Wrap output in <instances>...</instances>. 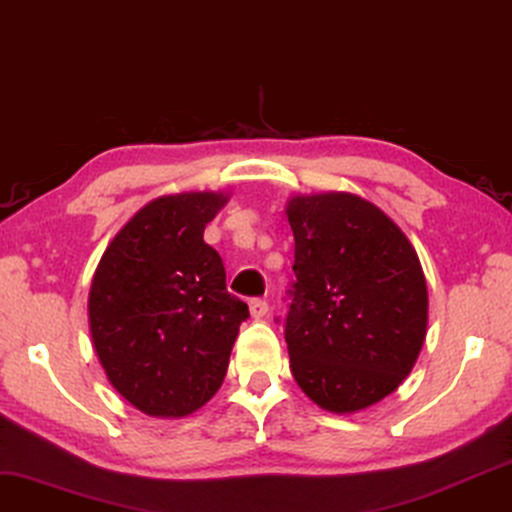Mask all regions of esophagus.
Returning a JSON list of instances; mask_svg holds the SVG:
<instances>
[{
    "instance_id": "esophagus-1",
    "label": "esophagus",
    "mask_w": 512,
    "mask_h": 512,
    "mask_svg": "<svg viewBox=\"0 0 512 512\" xmlns=\"http://www.w3.org/2000/svg\"><path fill=\"white\" fill-rule=\"evenodd\" d=\"M267 312H269V302L262 300V297H252L250 314L255 316V319H262V316H267Z\"/></svg>"
}]
</instances>
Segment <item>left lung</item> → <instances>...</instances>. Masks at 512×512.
<instances>
[{
  "label": "left lung",
  "mask_w": 512,
  "mask_h": 512,
  "mask_svg": "<svg viewBox=\"0 0 512 512\" xmlns=\"http://www.w3.org/2000/svg\"><path fill=\"white\" fill-rule=\"evenodd\" d=\"M288 222L290 371L321 409H366L397 390L423 347L428 286L416 250L383 210L352 193L297 196Z\"/></svg>",
  "instance_id": "8db88e82"
}]
</instances>
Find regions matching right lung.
Returning <instances> with one entry per match:
<instances>
[{
	"label": "right lung",
	"instance_id": "1",
	"mask_svg": "<svg viewBox=\"0 0 512 512\" xmlns=\"http://www.w3.org/2000/svg\"><path fill=\"white\" fill-rule=\"evenodd\" d=\"M224 193H179L141 208L103 252L89 328L111 385L148 416H189L222 385L248 304L226 290L203 241Z\"/></svg>",
	"mask_w": 512,
	"mask_h": 512
}]
</instances>
